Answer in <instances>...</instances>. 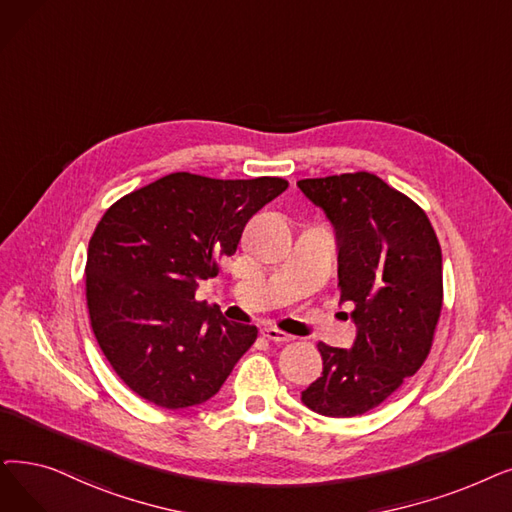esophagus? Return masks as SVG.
<instances>
[{
  "label": "esophagus",
  "mask_w": 512,
  "mask_h": 512,
  "mask_svg": "<svg viewBox=\"0 0 512 512\" xmlns=\"http://www.w3.org/2000/svg\"><path fill=\"white\" fill-rule=\"evenodd\" d=\"M261 335H263L265 339L276 341V343H288V341L293 339L291 335H286V332H282V330L276 328V326H265V328H261Z\"/></svg>",
  "instance_id": "34e87169"
}]
</instances>
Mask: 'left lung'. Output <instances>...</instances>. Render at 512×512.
Returning <instances> with one entry per match:
<instances>
[{
  "label": "left lung",
  "instance_id": "obj_1",
  "mask_svg": "<svg viewBox=\"0 0 512 512\" xmlns=\"http://www.w3.org/2000/svg\"><path fill=\"white\" fill-rule=\"evenodd\" d=\"M339 242L341 301L358 326L351 349L318 343L324 370L301 402L322 416H360L425 364L443 303L441 247L427 213L368 171L297 182Z\"/></svg>",
  "mask_w": 512,
  "mask_h": 512
}]
</instances>
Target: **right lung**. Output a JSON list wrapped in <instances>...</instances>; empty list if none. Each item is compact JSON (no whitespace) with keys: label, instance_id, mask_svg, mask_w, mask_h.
I'll return each instance as SVG.
<instances>
[{"label":"right lung","instance_id":"1","mask_svg":"<svg viewBox=\"0 0 512 512\" xmlns=\"http://www.w3.org/2000/svg\"><path fill=\"white\" fill-rule=\"evenodd\" d=\"M288 188L282 177L213 180L169 173L110 207L94 230L85 297L119 379L167 410L198 406L226 383L257 326L196 301L198 280L236 253L247 221Z\"/></svg>","mask_w":512,"mask_h":512}]
</instances>
